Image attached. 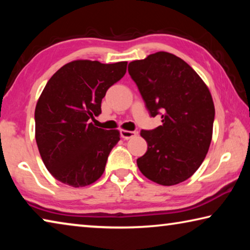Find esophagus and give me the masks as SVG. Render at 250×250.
I'll return each mask as SVG.
<instances>
[{
    "mask_svg": "<svg viewBox=\"0 0 250 250\" xmlns=\"http://www.w3.org/2000/svg\"><path fill=\"white\" fill-rule=\"evenodd\" d=\"M138 134L137 131H128V130H120V135L122 139H125V140H128L130 138H133L135 135Z\"/></svg>",
    "mask_w": 250,
    "mask_h": 250,
    "instance_id": "1",
    "label": "esophagus"
}]
</instances>
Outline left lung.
<instances>
[{"instance_id":"left-lung-1","label":"left lung","mask_w":250,"mask_h":250,"mask_svg":"<svg viewBox=\"0 0 250 250\" xmlns=\"http://www.w3.org/2000/svg\"><path fill=\"white\" fill-rule=\"evenodd\" d=\"M128 70L150 116L162 118V125L141 130L147 150L137 160L139 170L161 185L184 182L209 149L215 108L208 88L183 59L167 52L131 62Z\"/></svg>"}]
</instances>
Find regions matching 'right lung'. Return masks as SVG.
Wrapping results in <instances>:
<instances>
[{"mask_svg":"<svg viewBox=\"0 0 250 250\" xmlns=\"http://www.w3.org/2000/svg\"><path fill=\"white\" fill-rule=\"evenodd\" d=\"M126 64L75 61L46 83L35 108V139L45 167L62 183L83 188L103 175L120 133L89 121L101 113V100Z\"/></svg>","mask_w":250,"mask_h":250,"instance_id":"obj_1","label":"right lung"}]
</instances>
